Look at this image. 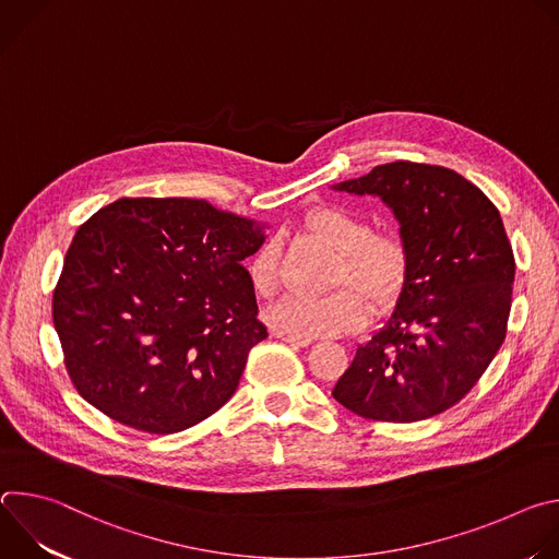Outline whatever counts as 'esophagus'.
<instances>
[{
	"label": "esophagus",
	"mask_w": 559,
	"mask_h": 559,
	"mask_svg": "<svg viewBox=\"0 0 559 559\" xmlns=\"http://www.w3.org/2000/svg\"><path fill=\"white\" fill-rule=\"evenodd\" d=\"M274 336H276V338H281L283 343L294 345V347H307V345H311V341H309V338H294V336H287V334H283V332H276Z\"/></svg>",
	"instance_id": "1"
}]
</instances>
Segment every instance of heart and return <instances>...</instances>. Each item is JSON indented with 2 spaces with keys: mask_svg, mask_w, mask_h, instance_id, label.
I'll list each match as a JSON object with an SVG mask.
<instances>
[{
  "mask_svg": "<svg viewBox=\"0 0 559 559\" xmlns=\"http://www.w3.org/2000/svg\"><path fill=\"white\" fill-rule=\"evenodd\" d=\"M305 229L338 254L334 285L356 287L376 307L389 305L401 294L409 274V248L401 234L371 231L360 214L338 205L311 210L305 216ZM248 278L257 296L276 294L281 267L274 238H267L250 257ZM359 295L338 289L328 296H285L267 311V323L294 338L349 334L367 321V302Z\"/></svg>",
  "mask_w": 559,
  "mask_h": 559,
  "instance_id": "heart-1",
  "label": "heart"
}]
</instances>
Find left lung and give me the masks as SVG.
<instances>
[{
  "label": "left lung",
  "instance_id": "obj_1",
  "mask_svg": "<svg viewBox=\"0 0 559 559\" xmlns=\"http://www.w3.org/2000/svg\"><path fill=\"white\" fill-rule=\"evenodd\" d=\"M334 190L380 197L401 223L409 274L380 332L332 395L360 418L418 423L480 380L507 336L515 259L502 216L462 175L393 162Z\"/></svg>",
  "mask_w": 559,
  "mask_h": 559
}]
</instances>
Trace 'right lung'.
I'll use <instances>...</instances> for the list:
<instances>
[{
	"instance_id": "right-lung-1",
	"label": "right lung",
	"mask_w": 559,
	"mask_h": 559,
	"mask_svg": "<svg viewBox=\"0 0 559 559\" xmlns=\"http://www.w3.org/2000/svg\"><path fill=\"white\" fill-rule=\"evenodd\" d=\"M263 241L261 225L201 199H119L95 212L52 294L79 395L156 436L218 412L267 338L243 267Z\"/></svg>"
}]
</instances>
